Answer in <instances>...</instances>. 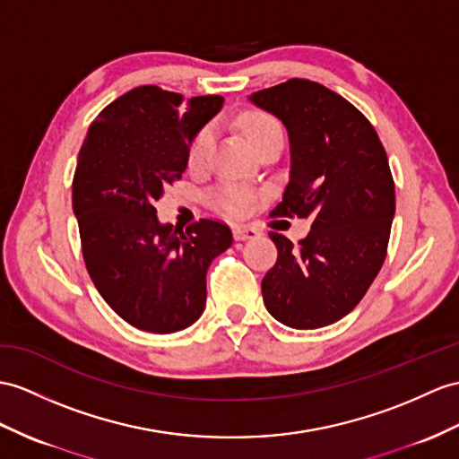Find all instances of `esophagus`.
I'll list each match as a JSON object with an SVG mask.
<instances>
[{
    "label": "esophagus",
    "mask_w": 459,
    "mask_h": 459,
    "mask_svg": "<svg viewBox=\"0 0 459 459\" xmlns=\"http://www.w3.org/2000/svg\"><path fill=\"white\" fill-rule=\"evenodd\" d=\"M259 236H261L259 230L249 228V226H236V228H233V238H236L238 241L255 239V238H259Z\"/></svg>",
    "instance_id": "esophagus-1"
}]
</instances>
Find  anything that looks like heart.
<instances>
[{"mask_svg": "<svg viewBox=\"0 0 459 459\" xmlns=\"http://www.w3.org/2000/svg\"><path fill=\"white\" fill-rule=\"evenodd\" d=\"M241 130L245 134V138L249 140L253 145V150L259 148L261 143L273 138H281L282 140V126L273 115L261 113V110H251V113H245L239 120ZM212 128L206 126L200 130L195 140L191 142V148H188V163L191 165H200L204 163L208 158L210 145H212ZM249 193L241 191V188L236 186H221L218 191L210 195V203L221 212L231 216H241L245 210L249 206Z\"/></svg>", "mask_w": 459, "mask_h": 459, "instance_id": "1", "label": "heart"}]
</instances>
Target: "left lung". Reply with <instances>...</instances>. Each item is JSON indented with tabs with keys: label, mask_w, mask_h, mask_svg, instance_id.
Segmentation results:
<instances>
[{
	"label": "left lung",
	"mask_w": 459,
	"mask_h": 459,
	"mask_svg": "<svg viewBox=\"0 0 459 459\" xmlns=\"http://www.w3.org/2000/svg\"><path fill=\"white\" fill-rule=\"evenodd\" d=\"M249 100L290 138V183L271 216L314 220L298 247L268 233L278 259L263 278L264 306L288 327L331 325L359 306L385 261L395 216L385 150L370 120L321 83L288 80Z\"/></svg>",
	"instance_id": "obj_1"
}]
</instances>
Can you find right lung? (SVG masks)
<instances>
[{
  "label": "right lung",
  "mask_w": 459,
  "mask_h": 459,
  "mask_svg": "<svg viewBox=\"0 0 459 459\" xmlns=\"http://www.w3.org/2000/svg\"><path fill=\"white\" fill-rule=\"evenodd\" d=\"M223 105L142 85L100 110L72 185L82 253L99 294L132 327L186 329L206 306V271L231 247V230L203 218L185 231L158 220L165 186L183 177L196 134Z\"/></svg>",
  "instance_id": "add662e5"
}]
</instances>
